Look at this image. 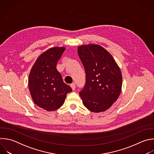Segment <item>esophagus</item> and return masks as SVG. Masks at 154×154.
I'll use <instances>...</instances> for the list:
<instances>
[{
	"mask_svg": "<svg viewBox=\"0 0 154 154\" xmlns=\"http://www.w3.org/2000/svg\"><path fill=\"white\" fill-rule=\"evenodd\" d=\"M70 87H72V90H75L76 85H75V83H72V84H70Z\"/></svg>",
	"mask_w": 154,
	"mask_h": 154,
	"instance_id": "34e87169",
	"label": "esophagus"
}]
</instances>
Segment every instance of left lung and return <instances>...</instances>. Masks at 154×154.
<instances>
[{
    "mask_svg": "<svg viewBox=\"0 0 154 154\" xmlns=\"http://www.w3.org/2000/svg\"><path fill=\"white\" fill-rule=\"evenodd\" d=\"M79 57L85 72V83L79 92L84 106L94 112L108 109L122 89L121 71L111 55L96 45L79 46Z\"/></svg>",
    "mask_w": 154,
    "mask_h": 154,
    "instance_id": "1",
    "label": "left lung"
}]
</instances>
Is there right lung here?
Returning <instances> with one entry per match:
<instances>
[{
  "mask_svg": "<svg viewBox=\"0 0 154 154\" xmlns=\"http://www.w3.org/2000/svg\"><path fill=\"white\" fill-rule=\"evenodd\" d=\"M64 47L52 48L43 53L34 64L29 76V89L32 100L39 107L52 111L61 107L66 95L72 91L57 69Z\"/></svg>",
  "mask_w": 154,
  "mask_h": 154,
  "instance_id": "add662e5",
  "label": "right lung"
}]
</instances>
